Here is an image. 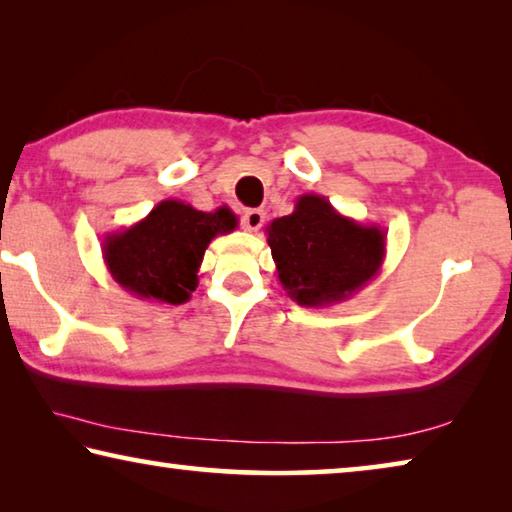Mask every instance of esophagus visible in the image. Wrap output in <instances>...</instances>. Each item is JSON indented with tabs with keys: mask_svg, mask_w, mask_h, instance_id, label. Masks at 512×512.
I'll use <instances>...</instances> for the list:
<instances>
[{
	"mask_svg": "<svg viewBox=\"0 0 512 512\" xmlns=\"http://www.w3.org/2000/svg\"><path fill=\"white\" fill-rule=\"evenodd\" d=\"M264 219L266 216L262 210H246L244 216H241V225H244L248 232H257L264 225Z\"/></svg>",
	"mask_w": 512,
	"mask_h": 512,
	"instance_id": "esophagus-1",
	"label": "esophagus"
}]
</instances>
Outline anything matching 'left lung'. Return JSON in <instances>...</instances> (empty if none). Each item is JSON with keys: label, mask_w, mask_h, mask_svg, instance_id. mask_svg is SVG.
<instances>
[{"label": "left lung", "mask_w": 512, "mask_h": 512, "mask_svg": "<svg viewBox=\"0 0 512 512\" xmlns=\"http://www.w3.org/2000/svg\"><path fill=\"white\" fill-rule=\"evenodd\" d=\"M282 289L302 307L352 298L379 273L386 232L334 210L325 196L302 194L293 212L266 228Z\"/></svg>", "instance_id": "obj_1"}]
</instances>
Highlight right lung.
<instances>
[{"instance_id": "obj_1", "label": "right lung", "mask_w": 512, "mask_h": 512, "mask_svg": "<svg viewBox=\"0 0 512 512\" xmlns=\"http://www.w3.org/2000/svg\"><path fill=\"white\" fill-rule=\"evenodd\" d=\"M239 225L230 207L201 212L183 201H162L131 228L103 239V262L119 287L167 305H183L198 287L210 241Z\"/></svg>"}]
</instances>
